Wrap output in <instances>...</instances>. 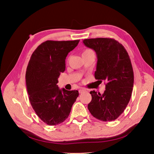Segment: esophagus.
Wrapping results in <instances>:
<instances>
[{
    "instance_id": "34e87169",
    "label": "esophagus",
    "mask_w": 154,
    "mask_h": 154,
    "mask_svg": "<svg viewBox=\"0 0 154 154\" xmlns=\"http://www.w3.org/2000/svg\"><path fill=\"white\" fill-rule=\"evenodd\" d=\"M86 90H85V89H80L79 91V94H82V92H84V91H85Z\"/></svg>"
}]
</instances>
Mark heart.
<instances>
[{"label":"heart","mask_w":154,"mask_h":154,"mask_svg":"<svg viewBox=\"0 0 154 154\" xmlns=\"http://www.w3.org/2000/svg\"><path fill=\"white\" fill-rule=\"evenodd\" d=\"M92 53H94L93 51L90 49V48H86V49H85L83 52H82V55H87V54H92Z\"/></svg>","instance_id":"1"}]
</instances>
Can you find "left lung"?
<instances>
[{"label":"left lung","mask_w":154,"mask_h":154,"mask_svg":"<svg viewBox=\"0 0 154 154\" xmlns=\"http://www.w3.org/2000/svg\"><path fill=\"white\" fill-rule=\"evenodd\" d=\"M83 42L97 57L95 79L106 82L103 94L90 92L92 100L88 109L100 120H114L122 114L132 95L134 77L130 57L124 47L114 38H87Z\"/></svg>","instance_id":"left-lung-1"}]
</instances>
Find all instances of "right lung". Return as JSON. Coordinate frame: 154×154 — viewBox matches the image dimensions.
I'll list each match as a JSON object with an SVG mask.
<instances>
[{
  "mask_svg": "<svg viewBox=\"0 0 154 154\" xmlns=\"http://www.w3.org/2000/svg\"><path fill=\"white\" fill-rule=\"evenodd\" d=\"M80 40L47 41L32 54L26 70L29 99L38 117L48 125H58L68 118L78 91L59 89L58 78L66 70L68 54Z\"/></svg>",
  "mask_w": 154,
  "mask_h": 154,
  "instance_id": "obj_1",
  "label": "right lung"
}]
</instances>
